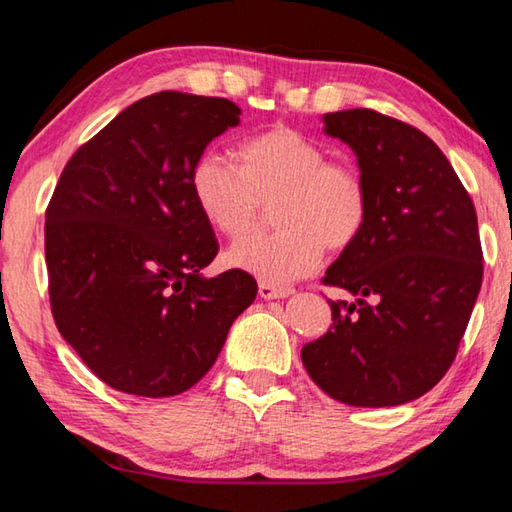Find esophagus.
Segmentation results:
<instances>
[{
    "label": "esophagus",
    "mask_w": 512,
    "mask_h": 512,
    "mask_svg": "<svg viewBox=\"0 0 512 512\" xmlns=\"http://www.w3.org/2000/svg\"><path fill=\"white\" fill-rule=\"evenodd\" d=\"M290 292H292L290 288H281V285H274L267 281L258 283V294H261V299H283V297H288Z\"/></svg>",
    "instance_id": "esophagus-1"
}]
</instances>
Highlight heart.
<instances>
[{
  "mask_svg": "<svg viewBox=\"0 0 512 512\" xmlns=\"http://www.w3.org/2000/svg\"><path fill=\"white\" fill-rule=\"evenodd\" d=\"M238 164L204 152L191 168V193L206 222L227 238L258 227L272 206V233L245 238L227 263L267 283H288L315 270L324 249H346L360 238L371 193L351 161L292 128H272L240 141Z\"/></svg>",
  "mask_w": 512,
  "mask_h": 512,
  "instance_id": "b5f03b06",
  "label": "heart"
}]
</instances>
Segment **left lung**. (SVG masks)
<instances>
[{
  "mask_svg": "<svg viewBox=\"0 0 512 512\" xmlns=\"http://www.w3.org/2000/svg\"><path fill=\"white\" fill-rule=\"evenodd\" d=\"M353 148L371 213L324 276L353 303L330 301L333 324L301 348L321 391L353 407H396L441 382L483 279L477 211L441 148L375 110L324 116Z\"/></svg>",
  "mask_w": 512,
  "mask_h": 512,
  "instance_id": "1",
  "label": "left lung"
}]
</instances>
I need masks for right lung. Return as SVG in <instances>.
<instances>
[{"label":"right lung","mask_w":512,"mask_h":512,"mask_svg":"<svg viewBox=\"0 0 512 512\" xmlns=\"http://www.w3.org/2000/svg\"><path fill=\"white\" fill-rule=\"evenodd\" d=\"M227 98L150 94L83 143L44 222L53 321L107 387L168 398L200 382L254 276L200 274L218 254L191 193V168L240 123Z\"/></svg>","instance_id":"obj_1"}]
</instances>
